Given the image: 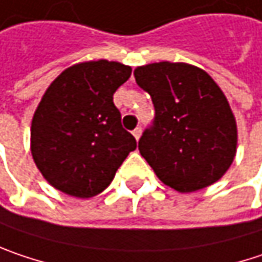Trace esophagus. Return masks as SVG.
<instances>
[{
	"instance_id": "obj_1",
	"label": "esophagus",
	"mask_w": 262,
	"mask_h": 262,
	"mask_svg": "<svg viewBox=\"0 0 262 262\" xmlns=\"http://www.w3.org/2000/svg\"><path fill=\"white\" fill-rule=\"evenodd\" d=\"M133 136L136 137V140H139L140 139V136H141V126H137L134 131H133Z\"/></svg>"
}]
</instances>
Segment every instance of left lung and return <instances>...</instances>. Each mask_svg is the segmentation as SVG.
Listing matches in <instances>:
<instances>
[{
	"label": "left lung",
	"instance_id": "8db88e82",
	"mask_svg": "<svg viewBox=\"0 0 262 262\" xmlns=\"http://www.w3.org/2000/svg\"><path fill=\"white\" fill-rule=\"evenodd\" d=\"M134 76L155 107L139 150L159 180L179 192H192L222 178L235 157L237 126L215 80L183 62L139 67Z\"/></svg>",
	"mask_w": 262,
	"mask_h": 262
}]
</instances>
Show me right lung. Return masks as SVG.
Listing matches in <instances>:
<instances>
[{"label":"right lung","mask_w":262,"mask_h":262,"mask_svg":"<svg viewBox=\"0 0 262 262\" xmlns=\"http://www.w3.org/2000/svg\"><path fill=\"white\" fill-rule=\"evenodd\" d=\"M129 76L131 67L100 59L67 68L47 88L32 118L31 154L52 186L97 195L137 147L113 103Z\"/></svg>","instance_id":"1"}]
</instances>
